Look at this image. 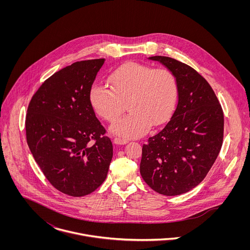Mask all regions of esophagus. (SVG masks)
<instances>
[{"instance_id": "34e87169", "label": "esophagus", "mask_w": 250, "mask_h": 250, "mask_svg": "<svg viewBox=\"0 0 250 250\" xmlns=\"http://www.w3.org/2000/svg\"><path fill=\"white\" fill-rule=\"evenodd\" d=\"M113 143L115 144H126V143H128V140H125L122 138H114Z\"/></svg>"}]
</instances>
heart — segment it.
I'll list each match as a JSON object with an SVG mask.
<instances>
[{
	"mask_svg": "<svg viewBox=\"0 0 250 250\" xmlns=\"http://www.w3.org/2000/svg\"><path fill=\"white\" fill-rule=\"evenodd\" d=\"M108 82L111 87L95 82L89 100L96 113L107 121L117 118L128 102L131 112L110 125L113 135L125 139L143 137L151 125L165 123L175 107L177 83L167 69L131 62L111 72Z\"/></svg>",
	"mask_w": 250,
	"mask_h": 250,
	"instance_id": "heart-1",
	"label": "heart"
}]
</instances>
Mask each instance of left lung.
Segmentation results:
<instances>
[{"label":"left lung","mask_w":250,"mask_h":250,"mask_svg":"<svg viewBox=\"0 0 250 250\" xmlns=\"http://www.w3.org/2000/svg\"><path fill=\"white\" fill-rule=\"evenodd\" d=\"M177 83L176 108L162 131L143 144L140 170L155 191L179 195L205 178L220 151L223 111L208 82L193 68L168 57L155 56Z\"/></svg>","instance_id":"8db88e82"}]
</instances>
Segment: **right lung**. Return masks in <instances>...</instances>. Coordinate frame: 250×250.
Listing matches in <instances>:
<instances>
[{
	"label": "right lung",
	"mask_w": 250,
	"mask_h": 250,
	"mask_svg": "<svg viewBox=\"0 0 250 250\" xmlns=\"http://www.w3.org/2000/svg\"><path fill=\"white\" fill-rule=\"evenodd\" d=\"M105 59L82 61L56 72L33 96L26 116L29 148L60 191L83 196L107 177L112 143L97 119L89 91ZM95 143H93V141Z\"/></svg>",
	"instance_id": "add662e5"
}]
</instances>
